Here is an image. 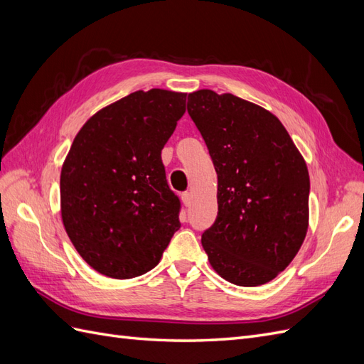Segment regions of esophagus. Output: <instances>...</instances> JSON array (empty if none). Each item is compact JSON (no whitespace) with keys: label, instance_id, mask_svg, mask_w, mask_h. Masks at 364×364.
<instances>
[{"label":"esophagus","instance_id":"esophagus-1","mask_svg":"<svg viewBox=\"0 0 364 364\" xmlns=\"http://www.w3.org/2000/svg\"><path fill=\"white\" fill-rule=\"evenodd\" d=\"M182 202L185 206H190L193 202V194L191 193H183L182 194Z\"/></svg>","mask_w":364,"mask_h":364}]
</instances>
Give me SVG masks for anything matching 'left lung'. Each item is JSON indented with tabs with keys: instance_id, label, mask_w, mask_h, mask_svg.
Segmentation results:
<instances>
[{
	"instance_id": "obj_1",
	"label": "left lung",
	"mask_w": 364,
	"mask_h": 364,
	"mask_svg": "<svg viewBox=\"0 0 364 364\" xmlns=\"http://www.w3.org/2000/svg\"><path fill=\"white\" fill-rule=\"evenodd\" d=\"M188 114L217 171L218 213L202 234L223 279L257 287L289 266L308 229L310 176L281 121L232 94H188Z\"/></svg>"
}]
</instances>
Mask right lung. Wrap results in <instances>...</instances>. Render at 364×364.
<instances>
[{
  "label": "right lung",
  "instance_id": "add662e5",
  "mask_svg": "<svg viewBox=\"0 0 364 364\" xmlns=\"http://www.w3.org/2000/svg\"><path fill=\"white\" fill-rule=\"evenodd\" d=\"M185 102L182 92H132L92 115L73 141L60 173L62 222L105 277L129 279L156 267L181 228L161 151Z\"/></svg>",
  "mask_w": 364,
  "mask_h": 364
}]
</instances>
